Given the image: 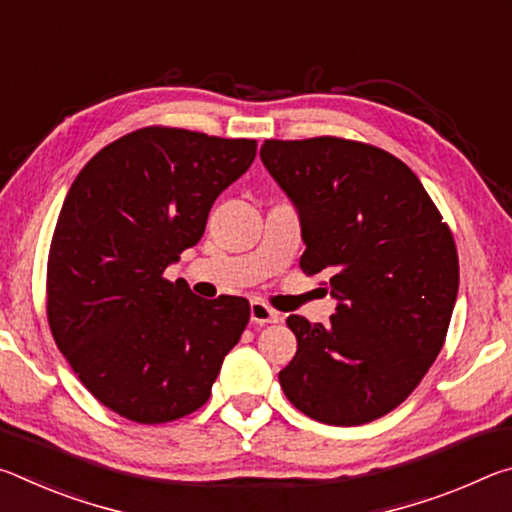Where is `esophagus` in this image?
Returning <instances> with one entry per match:
<instances>
[{
    "instance_id": "34e87169",
    "label": "esophagus",
    "mask_w": 512,
    "mask_h": 512,
    "mask_svg": "<svg viewBox=\"0 0 512 512\" xmlns=\"http://www.w3.org/2000/svg\"><path fill=\"white\" fill-rule=\"evenodd\" d=\"M280 311H275L273 307H268L262 300H253L250 302V320L253 325H266V323H277L280 320Z\"/></svg>"
}]
</instances>
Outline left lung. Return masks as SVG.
I'll return each instance as SVG.
<instances>
[{"label": "left lung", "instance_id": "8db88e82", "mask_svg": "<svg viewBox=\"0 0 512 512\" xmlns=\"http://www.w3.org/2000/svg\"><path fill=\"white\" fill-rule=\"evenodd\" d=\"M259 155L300 212L302 273H329L339 300L327 325L287 318L298 350L282 391L334 427L377 420L443 350L458 293L452 230L418 176L372 144L266 140Z\"/></svg>", "mask_w": 512, "mask_h": 512}]
</instances>
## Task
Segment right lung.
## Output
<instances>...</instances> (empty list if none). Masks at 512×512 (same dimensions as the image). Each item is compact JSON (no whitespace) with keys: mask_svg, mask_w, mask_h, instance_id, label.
I'll list each match as a JSON object with an SVG mask.
<instances>
[{"mask_svg":"<svg viewBox=\"0 0 512 512\" xmlns=\"http://www.w3.org/2000/svg\"><path fill=\"white\" fill-rule=\"evenodd\" d=\"M255 140L146 126L94 155L69 187L47 259V320L81 384L121 418L171 422L210 400L250 320L246 298L203 300L167 266L201 241Z\"/></svg>","mask_w":512,"mask_h":512,"instance_id":"obj_1","label":"right lung"}]
</instances>
